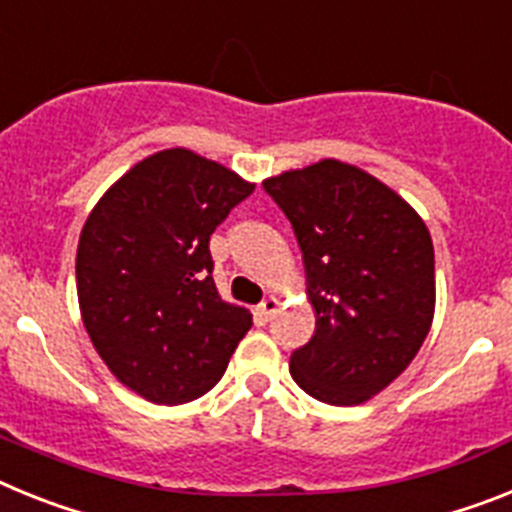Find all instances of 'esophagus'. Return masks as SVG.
I'll use <instances>...</instances> for the list:
<instances>
[{
  "mask_svg": "<svg viewBox=\"0 0 512 512\" xmlns=\"http://www.w3.org/2000/svg\"><path fill=\"white\" fill-rule=\"evenodd\" d=\"M278 306H281V301L275 299V296H268V299H265L260 306H257V314H260V317L265 319V322H268V319H273V314H275V311H278Z\"/></svg>",
  "mask_w": 512,
  "mask_h": 512,
  "instance_id": "obj_1",
  "label": "esophagus"
}]
</instances>
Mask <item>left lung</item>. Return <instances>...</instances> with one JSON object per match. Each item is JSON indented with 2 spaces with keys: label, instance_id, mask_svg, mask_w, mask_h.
<instances>
[{
  "label": "left lung",
  "instance_id": "1",
  "mask_svg": "<svg viewBox=\"0 0 512 512\" xmlns=\"http://www.w3.org/2000/svg\"><path fill=\"white\" fill-rule=\"evenodd\" d=\"M299 239L317 330L293 381L319 402H368L410 366L433 324V239L415 208L353 164L322 159L262 182Z\"/></svg>",
  "mask_w": 512,
  "mask_h": 512
}]
</instances>
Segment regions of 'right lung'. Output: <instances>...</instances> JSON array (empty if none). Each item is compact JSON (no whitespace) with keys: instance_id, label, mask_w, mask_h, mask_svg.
<instances>
[{"instance_id":"obj_1","label":"right lung","mask_w":512,"mask_h":512,"mask_svg":"<svg viewBox=\"0 0 512 512\" xmlns=\"http://www.w3.org/2000/svg\"><path fill=\"white\" fill-rule=\"evenodd\" d=\"M255 185L164 149L133 164L84 221L77 296L92 345L128 389L182 404L219 384L252 314L213 283L208 239Z\"/></svg>"}]
</instances>
